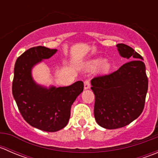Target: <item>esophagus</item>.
Masks as SVG:
<instances>
[{
	"label": "esophagus",
	"mask_w": 158,
	"mask_h": 158,
	"mask_svg": "<svg viewBox=\"0 0 158 158\" xmlns=\"http://www.w3.org/2000/svg\"><path fill=\"white\" fill-rule=\"evenodd\" d=\"M89 88H90V82L89 80H85L84 82V89H89Z\"/></svg>",
	"instance_id": "obj_1"
}]
</instances>
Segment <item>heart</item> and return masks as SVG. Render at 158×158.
Returning a JSON list of instances; mask_svg holds the SVG:
<instances>
[{
  "instance_id": "1",
  "label": "heart",
  "mask_w": 158,
  "mask_h": 158,
  "mask_svg": "<svg viewBox=\"0 0 158 158\" xmlns=\"http://www.w3.org/2000/svg\"><path fill=\"white\" fill-rule=\"evenodd\" d=\"M111 63L109 61H104L103 59L97 58L89 60L86 63V67L89 69H95L98 67L102 73H108L111 69Z\"/></svg>"
}]
</instances>
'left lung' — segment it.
<instances>
[{
	"mask_svg": "<svg viewBox=\"0 0 158 158\" xmlns=\"http://www.w3.org/2000/svg\"><path fill=\"white\" fill-rule=\"evenodd\" d=\"M116 47L121 56L131 61L111 74L91 80L95 97L94 116L98 125L106 129L122 128L138 118L148 88L142 56L125 44Z\"/></svg>",
	"mask_w": 158,
	"mask_h": 158,
	"instance_id": "left-lung-1",
	"label": "left lung"
}]
</instances>
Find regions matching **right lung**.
<instances>
[{
  "mask_svg": "<svg viewBox=\"0 0 158 158\" xmlns=\"http://www.w3.org/2000/svg\"><path fill=\"white\" fill-rule=\"evenodd\" d=\"M57 49L32 47L17 58L14 66L12 93L24 120L34 128L55 132L66 126L70 110L83 91V82L77 81L69 86L49 88L36 83L32 69L44 60L49 59Z\"/></svg>",
  "mask_w": 158,
  "mask_h": 158,
  "instance_id": "add662e5",
  "label": "right lung"
}]
</instances>
